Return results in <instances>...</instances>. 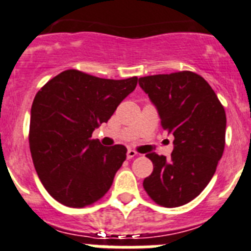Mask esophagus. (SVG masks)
Masks as SVG:
<instances>
[{
	"label": "esophagus",
	"mask_w": 251,
	"mask_h": 251,
	"mask_svg": "<svg viewBox=\"0 0 251 251\" xmlns=\"http://www.w3.org/2000/svg\"><path fill=\"white\" fill-rule=\"evenodd\" d=\"M138 155V152L135 151V150H127V154H126V156H127V159H132V158H135V156Z\"/></svg>",
	"instance_id": "obj_1"
}]
</instances>
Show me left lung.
I'll return each mask as SVG.
<instances>
[{
    "label": "left lung",
    "mask_w": 251,
    "mask_h": 251,
    "mask_svg": "<svg viewBox=\"0 0 251 251\" xmlns=\"http://www.w3.org/2000/svg\"><path fill=\"white\" fill-rule=\"evenodd\" d=\"M139 84L155 104L162 127L174 136L169 159L147 154L154 169L144 189L160 206H183L216 172L225 149V110L210 84L193 72L141 77Z\"/></svg>",
    "instance_id": "left-lung-1"
}]
</instances>
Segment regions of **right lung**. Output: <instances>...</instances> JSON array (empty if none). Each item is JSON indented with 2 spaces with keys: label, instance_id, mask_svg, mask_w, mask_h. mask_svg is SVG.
<instances>
[{
  "label": "right lung",
  "instance_id": "1",
  "mask_svg": "<svg viewBox=\"0 0 251 251\" xmlns=\"http://www.w3.org/2000/svg\"><path fill=\"white\" fill-rule=\"evenodd\" d=\"M138 77L104 79L68 69L35 96L29 143L39 179L54 200L82 208L101 200L126 159L124 145L103 147L92 132L116 111Z\"/></svg>",
  "mask_w": 251,
  "mask_h": 251
}]
</instances>
